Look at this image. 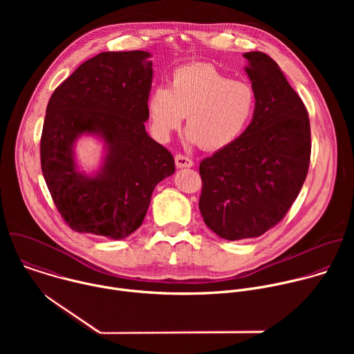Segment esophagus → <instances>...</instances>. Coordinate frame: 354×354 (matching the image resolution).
<instances>
[{
    "label": "esophagus",
    "mask_w": 354,
    "mask_h": 354,
    "mask_svg": "<svg viewBox=\"0 0 354 354\" xmlns=\"http://www.w3.org/2000/svg\"><path fill=\"white\" fill-rule=\"evenodd\" d=\"M175 164L178 168H192L193 167V161L189 157H185L180 154H178L175 157Z\"/></svg>",
    "instance_id": "34e87169"
}]
</instances>
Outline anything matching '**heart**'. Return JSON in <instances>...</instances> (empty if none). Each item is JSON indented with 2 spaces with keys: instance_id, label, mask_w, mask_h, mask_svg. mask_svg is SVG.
I'll use <instances>...</instances> for the list:
<instances>
[{
  "instance_id": "obj_1",
  "label": "heart",
  "mask_w": 354,
  "mask_h": 354,
  "mask_svg": "<svg viewBox=\"0 0 354 354\" xmlns=\"http://www.w3.org/2000/svg\"><path fill=\"white\" fill-rule=\"evenodd\" d=\"M257 106V92L245 80H230L210 64H189L174 71L169 86L148 95L151 130L168 141L186 115V140L203 149H221L246 129Z\"/></svg>"
}]
</instances>
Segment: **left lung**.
I'll list each match as a JSON object with an SVG mask.
<instances>
[{"mask_svg": "<svg viewBox=\"0 0 354 354\" xmlns=\"http://www.w3.org/2000/svg\"><path fill=\"white\" fill-rule=\"evenodd\" d=\"M245 71L257 92L246 130L200 162L198 209L206 225L228 241L255 238L288 212L307 178L308 112L277 63L249 52Z\"/></svg>", "mask_w": 354, "mask_h": 354, "instance_id": "left-lung-1", "label": "left lung"}]
</instances>
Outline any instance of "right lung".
Masks as SVG:
<instances>
[{"label": "right lung", "instance_id": "add662e5", "mask_svg": "<svg viewBox=\"0 0 354 354\" xmlns=\"http://www.w3.org/2000/svg\"><path fill=\"white\" fill-rule=\"evenodd\" d=\"M149 57L142 50L99 53L48 100L41 172L57 210L77 232L129 236L142 224L154 187L175 172L172 154L144 126L153 82ZM82 135L104 142L103 164L93 174L80 171L75 161Z\"/></svg>", "mask_w": 354, "mask_h": 354}]
</instances>
